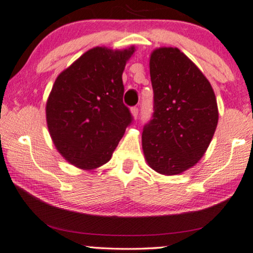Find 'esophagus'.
<instances>
[{
    "label": "esophagus",
    "mask_w": 253,
    "mask_h": 253,
    "mask_svg": "<svg viewBox=\"0 0 253 253\" xmlns=\"http://www.w3.org/2000/svg\"><path fill=\"white\" fill-rule=\"evenodd\" d=\"M130 113H132V116H133L134 119H136L137 114H139V110H137V107H132V108H130Z\"/></svg>",
    "instance_id": "esophagus-1"
}]
</instances>
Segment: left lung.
<instances>
[{
  "label": "left lung",
  "instance_id": "8db88e82",
  "mask_svg": "<svg viewBox=\"0 0 253 253\" xmlns=\"http://www.w3.org/2000/svg\"><path fill=\"white\" fill-rule=\"evenodd\" d=\"M149 72L154 114L143 127V155L159 174H182L202 159L215 134V92L202 71L177 47L153 50Z\"/></svg>",
  "mask_w": 253,
  "mask_h": 253
}]
</instances>
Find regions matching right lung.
Listing matches in <instances>:
<instances>
[{
    "label": "right lung",
    "instance_id": "right-lung-1",
    "mask_svg": "<svg viewBox=\"0 0 253 253\" xmlns=\"http://www.w3.org/2000/svg\"><path fill=\"white\" fill-rule=\"evenodd\" d=\"M135 46H95L57 77L47 98L46 124L66 161L94 170L107 164L132 123L123 103V72Z\"/></svg>",
    "mask_w": 253,
    "mask_h": 253
}]
</instances>
